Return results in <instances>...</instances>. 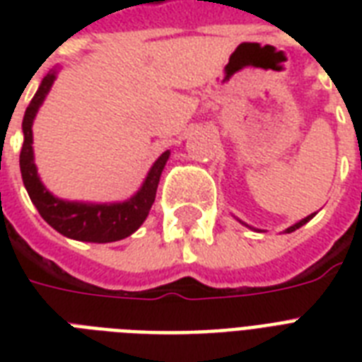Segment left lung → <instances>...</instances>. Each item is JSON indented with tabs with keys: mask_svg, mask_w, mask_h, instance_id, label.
<instances>
[{
	"mask_svg": "<svg viewBox=\"0 0 362 362\" xmlns=\"http://www.w3.org/2000/svg\"><path fill=\"white\" fill-rule=\"evenodd\" d=\"M314 216H315V212H314V214L306 216V218H303V220H300V221H297V223H293L291 227H287V229H286V233H293V231H297L298 227H303L304 223H308V221L312 220V218H314ZM237 220H238V218H237ZM238 221H240L242 226H246V227H250V229H253L252 226H247V223H244V221H242V220H238ZM253 231H259V229H253Z\"/></svg>",
	"mask_w": 362,
	"mask_h": 362,
	"instance_id": "1",
	"label": "left lung"
}]
</instances>
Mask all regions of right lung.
Listing matches in <instances>:
<instances>
[{
    "label": "right lung",
    "instance_id": "add662e5",
    "mask_svg": "<svg viewBox=\"0 0 362 362\" xmlns=\"http://www.w3.org/2000/svg\"><path fill=\"white\" fill-rule=\"evenodd\" d=\"M59 73V67H54L45 78L41 86L31 99L30 107L25 109L22 131L24 144L20 152V173L24 180L25 192L31 203L35 204L39 214L48 226L56 229L59 235L81 242H116L127 238L139 229L148 218V212L156 201L159 178L165 169L170 152H163L148 170L146 178L129 199L116 203H84V201H67L56 197L47 189L37 173L35 156H33V120L45 103L50 88Z\"/></svg>",
    "mask_w": 362,
    "mask_h": 362
}]
</instances>
